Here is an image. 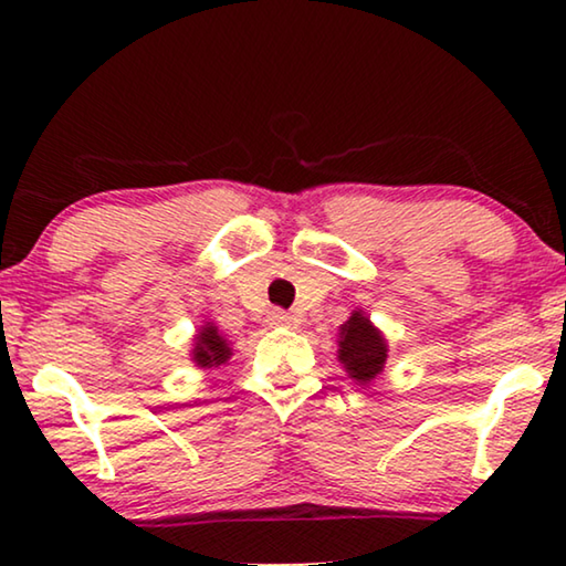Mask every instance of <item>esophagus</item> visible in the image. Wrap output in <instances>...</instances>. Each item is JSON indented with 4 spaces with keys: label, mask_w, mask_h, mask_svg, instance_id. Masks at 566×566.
I'll return each instance as SVG.
<instances>
[{
    "label": "esophagus",
    "mask_w": 566,
    "mask_h": 566,
    "mask_svg": "<svg viewBox=\"0 0 566 566\" xmlns=\"http://www.w3.org/2000/svg\"><path fill=\"white\" fill-rule=\"evenodd\" d=\"M268 324L270 327H291L293 316L289 312H283V308H273V312L268 314Z\"/></svg>",
    "instance_id": "obj_1"
}]
</instances>
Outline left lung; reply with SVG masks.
<instances>
[{
	"label": "left lung",
	"instance_id": "left-lung-1",
	"mask_svg": "<svg viewBox=\"0 0 566 566\" xmlns=\"http://www.w3.org/2000/svg\"><path fill=\"white\" fill-rule=\"evenodd\" d=\"M339 335H343L339 337V360L345 363L347 374L360 384L374 381L386 363V339L381 332L360 312H355L343 324Z\"/></svg>",
	"mask_w": 566,
	"mask_h": 566
}]
</instances>
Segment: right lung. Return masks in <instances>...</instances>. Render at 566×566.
<instances>
[{"label":"right lung","instance_id":"1","mask_svg":"<svg viewBox=\"0 0 566 566\" xmlns=\"http://www.w3.org/2000/svg\"><path fill=\"white\" fill-rule=\"evenodd\" d=\"M229 355L231 350L227 339L219 335V329H216L213 324H206V327L198 332V343H196V350H192V360H196L198 366L211 368V366H221V363H227Z\"/></svg>","mask_w":566,"mask_h":566}]
</instances>
